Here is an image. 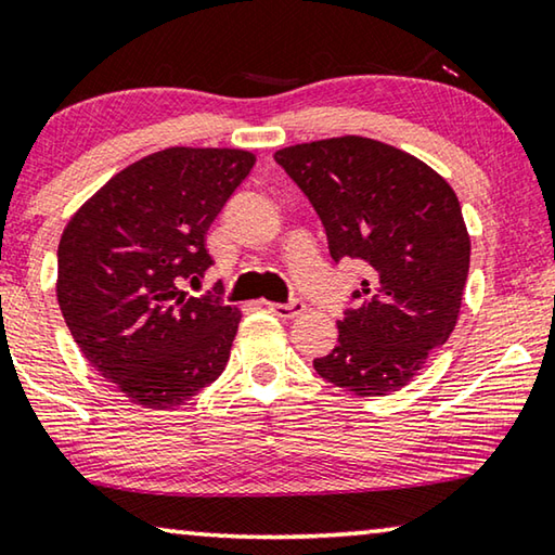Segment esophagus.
<instances>
[{
  "label": "esophagus",
  "instance_id": "1",
  "mask_svg": "<svg viewBox=\"0 0 555 555\" xmlns=\"http://www.w3.org/2000/svg\"><path fill=\"white\" fill-rule=\"evenodd\" d=\"M267 309L279 315V319H296V315H301L306 311L304 301H292V304H267Z\"/></svg>",
  "mask_w": 555,
  "mask_h": 555
}]
</instances>
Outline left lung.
I'll return each mask as SVG.
<instances>
[{"instance_id": "8db88e82", "label": "left lung", "mask_w": 555, "mask_h": 555, "mask_svg": "<svg viewBox=\"0 0 555 555\" xmlns=\"http://www.w3.org/2000/svg\"><path fill=\"white\" fill-rule=\"evenodd\" d=\"M328 234L331 257L371 267L338 321V346L315 358L323 380L360 398L408 385L444 346L462 309L472 242L460 199L415 155L360 135L276 151Z\"/></svg>"}]
</instances>
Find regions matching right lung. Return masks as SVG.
I'll use <instances>...</instances> for the list:
<instances>
[{
    "instance_id": "add662e5",
    "label": "right lung",
    "mask_w": 555,
    "mask_h": 555,
    "mask_svg": "<svg viewBox=\"0 0 555 555\" xmlns=\"http://www.w3.org/2000/svg\"><path fill=\"white\" fill-rule=\"evenodd\" d=\"M254 163L240 147H167L113 175L64 227L61 313L130 402L178 408L222 375L242 311L182 284L215 263L207 230Z\"/></svg>"
}]
</instances>
